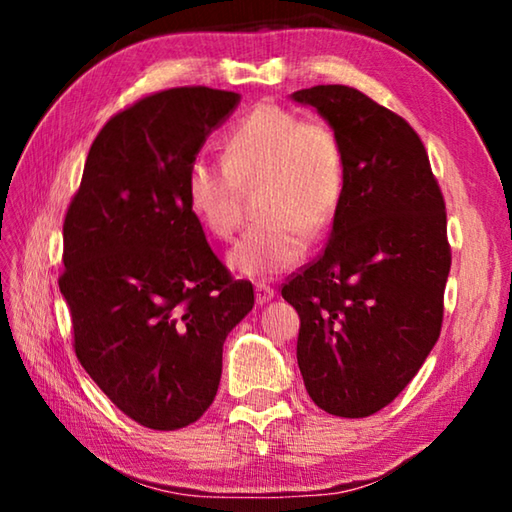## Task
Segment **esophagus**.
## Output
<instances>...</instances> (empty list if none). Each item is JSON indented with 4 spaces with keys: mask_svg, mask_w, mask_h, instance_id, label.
Instances as JSON below:
<instances>
[{
    "mask_svg": "<svg viewBox=\"0 0 512 512\" xmlns=\"http://www.w3.org/2000/svg\"><path fill=\"white\" fill-rule=\"evenodd\" d=\"M273 296H275V289L273 287H268V284H264V282H257L255 284V300H257V305H266L268 300H273Z\"/></svg>",
    "mask_w": 512,
    "mask_h": 512,
    "instance_id": "esophagus-1",
    "label": "esophagus"
}]
</instances>
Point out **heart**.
<instances>
[{
  "mask_svg": "<svg viewBox=\"0 0 512 512\" xmlns=\"http://www.w3.org/2000/svg\"><path fill=\"white\" fill-rule=\"evenodd\" d=\"M257 183L264 219L230 250L228 264L244 277H271L298 264L309 235H325L334 223L345 189L339 135L325 121L259 103L225 135L223 160L189 162L185 196L207 232L232 239L244 216V187Z\"/></svg>",
  "mask_w": 512,
  "mask_h": 512,
  "instance_id": "1",
  "label": "heart"
}]
</instances>
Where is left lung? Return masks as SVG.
Masks as SVG:
<instances>
[{
    "mask_svg": "<svg viewBox=\"0 0 512 512\" xmlns=\"http://www.w3.org/2000/svg\"><path fill=\"white\" fill-rule=\"evenodd\" d=\"M343 144L345 189L323 253L282 287L300 316L298 366L311 400L366 418L418 375L443 325L452 266L447 214L418 133L348 85L291 94Z\"/></svg>",
    "mask_w": 512,
    "mask_h": 512,
    "instance_id": "left-lung-1",
    "label": "left lung"
}]
</instances>
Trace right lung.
<instances>
[{"mask_svg":"<svg viewBox=\"0 0 512 512\" xmlns=\"http://www.w3.org/2000/svg\"><path fill=\"white\" fill-rule=\"evenodd\" d=\"M203 85L149 94L101 128L63 223L58 287L85 372L128 418L173 431L210 409L223 341L255 305L185 196L207 135L239 103Z\"/></svg>","mask_w":512,"mask_h":512,"instance_id":"obj_1","label":"right lung"}]
</instances>
